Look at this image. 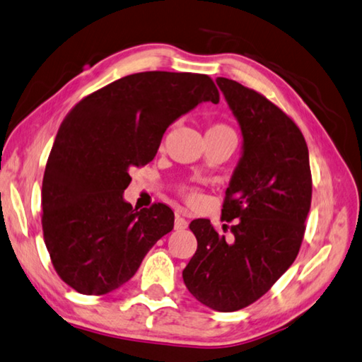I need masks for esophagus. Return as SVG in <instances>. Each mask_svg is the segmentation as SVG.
I'll return each instance as SVG.
<instances>
[{"instance_id":"34e87169","label":"esophagus","mask_w":362,"mask_h":362,"mask_svg":"<svg viewBox=\"0 0 362 362\" xmlns=\"http://www.w3.org/2000/svg\"><path fill=\"white\" fill-rule=\"evenodd\" d=\"M187 221L182 218V216H180V214H176V218H175V229L176 230H185V229H187Z\"/></svg>"}]
</instances>
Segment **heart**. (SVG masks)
Wrapping results in <instances>:
<instances>
[{
    "label": "heart",
    "instance_id": "1",
    "mask_svg": "<svg viewBox=\"0 0 362 362\" xmlns=\"http://www.w3.org/2000/svg\"><path fill=\"white\" fill-rule=\"evenodd\" d=\"M206 133H233V132H232L227 125L216 124V125H211L210 129H208ZM181 192H182V195H185V197H186L189 202H195V200L199 199V194H197V191H195L194 187L186 186V187L181 189Z\"/></svg>",
    "mask_w": 362,
    "mask_h": 362
}]
</instances>
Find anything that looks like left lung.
I'll list each match as a JSON object with an SVG mask.
<instances>
[{
	"mask_svg": "<svg viewBox=\"0 0 362 362\" xmlns=\"http://www.w3.org/2000/svg\"><path fill=\"white\" fill-rule=\"evenodd\" d=\"M216 84L243 136L221 216L233 221V237L218 233L210 219H194L189 227L197 251L182 280L200 303L235 312L267 293L299 255L312 173L305 138L293 119L237 81L218 78Z\"/></svg>",
	"mask_w": 362,
	"mask_h": 362,
	"instance_id": "8db88e82",
	"label": "left lung"
}]
</instances>
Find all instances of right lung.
<instances>
[{"mask_svg": "<svg viewBox=\"0 0 362 362\" xmlns=\"http://www.w3.org/2000/svg\"><path fill=\"white\" fill-rule=\"evenodd\" d=\"M219 92L206 74L146 71L81 100L60 125L42 180V232L54 269L86 296L119 289L173 230L163 204L124 200L130 168L156 157L165 130Z\"/></svg>", "mask_w": 362, "mask_h": 362, "instance_id": "add662e5", "label": "right lung"}]
</instances>
